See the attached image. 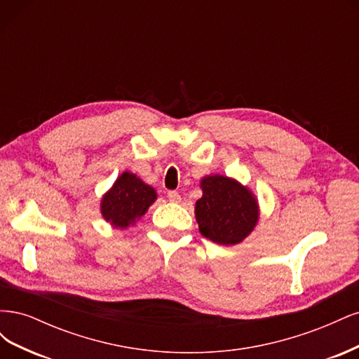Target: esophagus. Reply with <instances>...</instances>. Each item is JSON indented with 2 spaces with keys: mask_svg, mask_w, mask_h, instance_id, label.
<instances>
[{
  "mask_svg": "<svg viewBox=\"0 0 359 359\" xmlns=\"http://www.w3.org/2000/svg\"><path fill=\"white\" fill-rule=\"evenodd\" d=\"M168 198H169V201H170V202H173V203H178V202H181L180 193H178V191H175V190L169 191V193H168Z\"/></svg>",
  "mask_w": 359,
  "mask_h": 359,
  "instance_id": "obj_1",
  "label": "esophagus"
}]
</instances>
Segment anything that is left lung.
Listing matches in <instances>:
<instances>
[{"instance_id":"left-lung-1","label":"left lung","mask_w":359,"mask_h":359,"mask_svg":"<svg viewBox=\"0 0 359 359\" xmlns=\"http://www.w3.org/2000/svg\"><path fill=\"white\" fill-rule=\"evenodd\" d=\"M201 189L202 198L194 206L201 233L222 245L243 243L259 222L260 210L253 191L224 175L203 177Z\"/></svg>"}]
</instances>
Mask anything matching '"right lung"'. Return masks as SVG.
I'll return each mask as SVG.
<instances>
[{
    "instance_id": "right-lung-1",
    "label": "right lung",
    "mask_w": 359,
    "mask_h": 359,
    "mask_svg": "<svg viewBox=\"0 0 359 359\" xmlns=\"http://www.w3.org/2000/svg\"><path fill=\"white\" fill-rule=\"evenodd\" d=\"M157 199L156 190L140 180L136 173L123 172L107 190L100 202L103 219L116 229L136 224Z\"/></svg>"
}]
</instances>
